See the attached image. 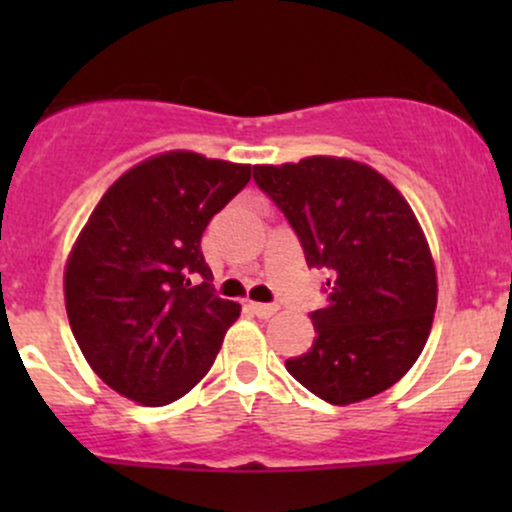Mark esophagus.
Masks as SVG:
<instances>
[{"label": "esophagus", "instance_id": "esophagus-1", "mask_svg": "<svg viewBox=\"0 0 512 512\" xmlns=\"http://www.w3.org/2000/svg\"><path fill=\"white\" fill-rule=\"evenodd\" d=\"M250 310L255 313L257 317H262V320H267V317L276 315V310H279V305H272V303H250Z\"/></svg>", "mask_w": 512, "mask_h": 512}]
</instances>
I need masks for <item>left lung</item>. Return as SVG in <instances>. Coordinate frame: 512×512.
Listing matches in <instances>:
<instances>
[{
    "label": "left lung",
    "mask_w": 512,
    "mask_h": 512,
    "mask_svg": "<svg viewBox=\"0 0 512 512\" xmlns=\"http://www.w3.org/2000/svg\"><path fill=\"white\" fill-rule=\"evenodd\" d=\"M255 182L301 238L308 267L330 269L315 342L286 370L330 404L380 395L431 334L438 276L419 219L385 175L339 156L255 166Z\"/></svg>",
    "instance_id": "1"
}]
</instances>
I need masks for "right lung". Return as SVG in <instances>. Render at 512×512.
Segmentation results:
<instances>
[{
	"instance_id": "obj_1",
	"label": "right lung",
	"mask_w": 512,
	"mask_h": 512,
	"mask_svg": "<svg viewBox=\"0 0 512 512\" xmlns=\"http://www.w3.org/2000/svg\"><path fill=\"white\" fill-rule=\"evenodd\" d=\"M250 175L248 163L166 151L122 173L91 211L64 303L81 354L117 395L163 407L209 373L240 305L214 293L199 240Z\"/></svg>"
}]
</instances>
